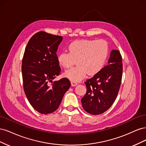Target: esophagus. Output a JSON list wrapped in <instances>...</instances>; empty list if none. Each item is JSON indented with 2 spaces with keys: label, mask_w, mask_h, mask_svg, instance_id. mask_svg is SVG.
I'll use <instances>...</instances> for the list:
<instances>
[{
  "label": "esophagus",
  "mask_w": 146,
  "mask_h": 146,
  "mask_svg": "<svg viewBox=\"0 0 146 146\" xmlns=\"http://www.w3.org/2000/svg\"><path fill=\"white\" fill-rule=\"evenodd\" d=\"M70 83H71V86H76V85H77V83L76 82H74V81H71L70 82Z\"/></svg>",
  "instance_id": "esophagus-1"
}]
</instances>
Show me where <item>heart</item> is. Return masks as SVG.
Here are the masks:
<instances>
[{"label": "heart", "mask_w": 146, "mask_h": 146, "mask_svg": "<svg viewBox=\"0 0 146 146\" xmlns=\"http://www.w3.org/2000/svg\"><path fill=\"white\" fill-rule=\"evenodd\" d=\"M69 52H61L57 56L59 64L69 68L77 60V66L64 72V76L74 82H79L87 74L99 73L104 68L108 57L109 48L104 40H77L68 46Z\"/></svg>", "instance_id": "b5f03b06"}]
</instances>
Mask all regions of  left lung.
Returning <instances> with one entry per match:
<instances>
[{
    "instance_id": "8db88e82",
    "label": "left lung",
    "mask_w": 146,
    "mask_h": 146,
    "mask_svg": "<svg viewBox=\"0 0 146 146\" xmlns=\"http://www.w3.org/2000/svg\"><path fill=\"white\" fill-rule=\"evenodd\" d=\"M122 76L121 55L119 50H112L108 65L85 83L86 93L81 99L83 109L93 115L108 110L116 99Z\"/></svg>"
}]
</instances>
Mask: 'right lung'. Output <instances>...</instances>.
<instances>
[{"label":"right lung","instance_id":"obj_1","mask_svg":"<svg viewBox=\"0 0 146 146\" xmlns=\"http://www.w3.org/2000/svg\"><path fill=\"white\" fill-rule=\"evenodd\" d=\"M62 40V36L39 32L30 38L24 52L22 62L24 92L31 105L41 114L55 111L70 86L66 78L50 84L61 71L56 52Z\"/></svg>","mask_w":146,"mask_h":146}]
</instances>
